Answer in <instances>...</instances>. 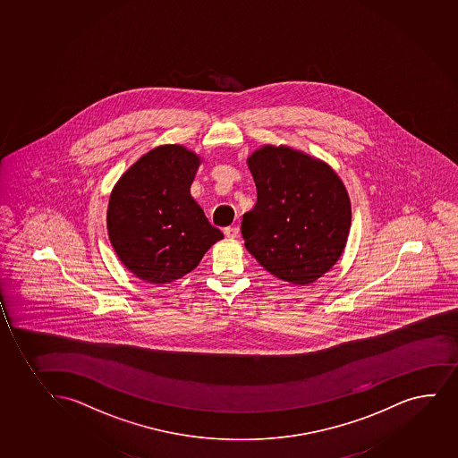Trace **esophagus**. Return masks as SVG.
I'll use <instances>...</instances> for the list:
<instances>
[{
  "mask_svg": "<svg viewBox=\"0 0 458 458\" xmlns=\"http://www.w3.org/2000/svg\"><path fill=\"white\" fill-rule=\"evenodd\" d=\"M238 232H240V229H238L237 226L225 227V235H226L227 238H237Z\"/></svg>",
  "mask_w": 458,
  "mask_h": 458,
  "instance_id": "esophagus-1",
  "label": "esophagus"
}]
</instances>
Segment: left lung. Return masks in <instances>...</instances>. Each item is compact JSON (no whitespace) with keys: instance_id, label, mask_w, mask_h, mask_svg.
<instances>
[{"instance_id":"1","label":"left lung","mask_w":458,"mask_h":458,"mask_svg":"<svg viewBox=\"0 0 458 458\" xmlns=\"http://www.w3.org/2000/svg\"><path fill=\"white\" fill-rule=\"evenodd\" d=\"M257 203L242 216L244 246L276 278L305 285L341 257L352 205L335 171L287 147H264L249 157Z\"/></svg>"}]
</instances>
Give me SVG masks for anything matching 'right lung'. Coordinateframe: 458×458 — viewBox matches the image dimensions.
Listing matches in <instances>:
<instances>
[{
  "label": "right lung",
  "instance_id": "right-lung-1",
  "mask_svg": "<svg viewBox=\"0 0 458 458\" xmlns=\"http://www.w3.org/2000/svg\"><path fill=\"white\" fill-rule=\"evenodd\" d=\"M199 165L186 148H154L122 175L111 194V244L143 281L166 284L182 278L223 238L191 197Z\"/></svg>",
  "mask_w": 458,
  "mask_h": 458
}]
</instances>
